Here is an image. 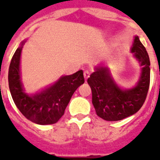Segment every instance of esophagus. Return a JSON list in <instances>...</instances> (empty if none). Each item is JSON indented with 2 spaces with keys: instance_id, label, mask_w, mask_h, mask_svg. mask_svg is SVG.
Listing matches in <instances>:
<instances>
[{
  "instance_id": "1",
  "label": "esophagus",
  "mask_w": 160,
  "mask_h": 160,
  "mask_svg": "<svg viewBox=\"0 0 160 160\" xmlns=\"http://www.w3.org/2000/svg\"><path fill=\"white\" fill-rule=\"evenodd\" d=\"M90 72H89V71H88V70H85V72H84V77H85V80H87L88 78L90 77Z\"/></svg>"
}]
</instances>
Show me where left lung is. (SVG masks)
I'll return each mask as SVG.
<instances>
[{"label": "left lung", "mask_w": 160, "mask_h": 160, "mask_svg": "<svg viewBox=\"0 0 160 160\" xmlns=\"http://www.w3.org/2000/svg\"><path fill=\"white\" fill-rule=\"evenodd\" d=\"M142 66L138 82L130 89H122L117 85L109 68L98 65L87 80L92 91V104L99 117L107 121H118L133 115L145 101L150 81V61L147 51L134 36L130 50Z\"/></svg>", "instance_id": "obj_1"}]
</instances>
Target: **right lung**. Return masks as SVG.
Wrapping results in <instances>:
<instances>
[{
    "label": "right lung",
    "instance_id": "right-lung-1",
    "mask_svg": "<svg viewBox=\"0 0 160 160\" xmlns=\"http://www.w3.org/2000/svg\"><path fill=\"white\" fill-rule=\"evenodd\" d=\"M26 41H22L17 48L9 67L8 82L11 96L26 119L41 125L55 124L64 114L74 92L85 82L83 70L63 75L53 85L29 95L25 92L20 69L21 51Z\"/></svg>",
    "mask_w": 160,
    "mask_h": 160
}]
</instances>
